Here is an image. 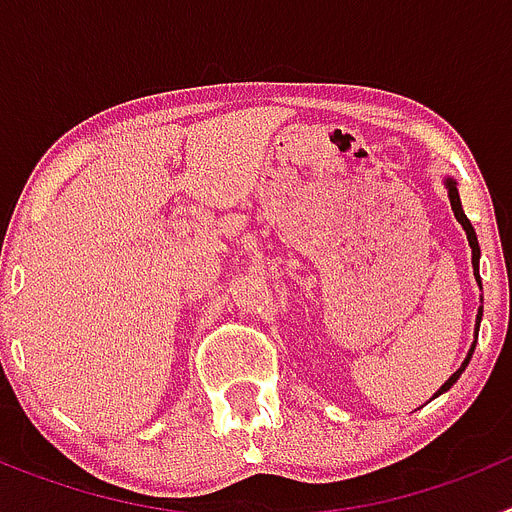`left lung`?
Instances as JSON below:
<instances>
[{
  "label": "left lung",
  "mask_w": 512,
  "mask_h": 512,
  "mask_svg": "<svg viewBox=\"0 0 512 512\" xmlns=\"http://www.w3.org/2000/svg\"><path fill=\"white\" fill-rule=\"evenodd\" d=\"M443 187L449 189V200H451V210H454V217H456V220H459V223H461V228L467 230V241H469V246H472V266H474V279H477L479 289H482V279H479V243H477V233H474L472 223H469V220H467V215H464V210H461V202H459V189H456V182H454V179H451V176H446V179H443ZM479 323H482V307H479V310H477V325H474V343H472V348H469L467 359H464V364H461L459 369H456V372L451 374L449 379H446V384H443L441 390H438L436 395H433V397L443 395V392H449L451 387H454V384H456V379L461 377V372H464V369H467V366H469V361H472V354H474V346H477V336H479Z\"/></svg>",
  "instance_id": "8db88e82"
}]
</instances>
